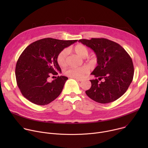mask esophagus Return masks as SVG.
<instances>
[{
    "label": "esophagus",
    "instance_id": "34e87169",
    "mask_svg": "<svg viewBox=\"0 0 148 148\" xmlns=\"http://www.w3.org/2000/svg\"><path fill=\"white\" fill-rule=\"evenodd\" d=\"M74 79H75L77 81H83V79L82 78H74Z\"/></svg>",
    "mask_w": 148,
    "mask_h": 148
}]
</instances>
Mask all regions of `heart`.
Returning a JSON list of instances; mask_svg holds the SVG:
<instances>
[{
  "label": "heart",
  "instance_id": "b5f03b06",
  "mask_svg": "<svg viewBox=\"0 0 148 148\" xmlns=\"http://www.w3.org/2000/svg\"><path fill=\"white\" fill-rule=\"evenodd\" d=\"M74 51L82 58H86L88 55V49L81 45L75 46L74 48ZM67 49L62 50L58 53L57 57V61L60 66L65 67L67 65ZM88 71V69L87 67H82L78 68H69L64 71V73L67 76L71 78H82Z\"/></svg>",
  "mask_w": 148,
  "mask_h": 148
}]
</instances>
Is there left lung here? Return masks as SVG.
I'll return each instance as SVG.
<instances>
[{"instance_id": "1", "label": "left lung", "mask_w": 148, "mask_h": 148, "mask_svg": "<svg viewBox=\"0 0 148 148\" xmlns=\"http://www.w3.org/2000/svg\"><path fill=\"white\" fill-rule=\"evenodd\" d=\"M79 42L95 53L98 66L91 73L98 79L90 80L91 88L86 91L92 100L101 103L120 98L132 81L134 68L132 58L119 44L104 38L81 39ZM103 79L99 83V80Z\"/></svg>"}]
</instances>
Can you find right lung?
Here are the masks:
<instances>
[{
    "label": "right lung",
    "instance_id": "right-lung-1",
    "mask_svg": "<svg viewBox=\"0 0 148 148\" xmlns=\"http://www.w3.org/2000/svg\"><path fill=\"white\" fill-rule=\"evenodd\" d=\"M76 41L45 38L24 50L17 61L15 75L17 86L26 99L36 105H45L60 95L68 78L58 76L51 82L49 78L61 71L57 61L58 53Z\"/></svg>",
    "mask_w": 148,
    "mask_h": 148
}]
</instances>
